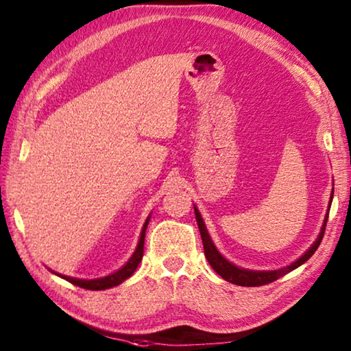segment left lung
I'll return each mask as SVG.
<instances>
[{"mask_svg": "<svg viewBox=\"0 0 351 351\" xmlns=\"http://www.w3.org/2000/svg\"><path fill=\"white\" fill-rule=\"evenodd\" d=\"M332 195H334V184H332V191H331V198H329V205H328V211H326V216H325V221H323V226L320 233H318V237L313 244L311 245L309 249L306 250L304 254L301 255L300 258H296L293 263L284 266V268H279V269H273V271H254V269H245L241 268V266H237L232 261H228L223 255L219 252L216 245H214L211 237H209L208 230L205 222H203V217L200 211H198V208L193 205V211H195V219H197V226L198 230H200V234H202V241H203V249H205V257L209 261V265H211V268L216 271V273L223 277L227 282H232L234 285H241V287H258V285H265V284H269V282L277 280L279 277L289 274L290 271L296 269L298 266H301L302 263H306L307 260H309L313 252L318 249V245L322 243V238H323V233H325V227H326V221H328V214H329V208H331V202H332Z\"/></svg>", "mask_w": 351, "mask_h": 351, "instance_id": "1", "label": "left lung"}]
</instances>
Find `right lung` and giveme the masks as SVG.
Wrapping results in <instances>:
<instances>
[{"label": "right lung", "mask_w": 351, "mask_h": 351, "mask_svg": "<svg viewBox=\"0 0 351 351\" xmlns=\"http://www.w3.org/2000/svg\"><path fill=\"white\" fill-rule=\"evenodd\" d=\"M148 223H149V216L146 217V221L143 223L142 233H140V238H138V244H137V247H135V252L132 254V257H130L128 260V263L121 266L118 271H114V273L104 276V277H97V279H77V277L58 274V273H55V271H51V273H55L56 276H60V277H62V279H66L67 282H71V284L82 287V289H86V290H107V289H112V287L123 284L128 277L134 274V271L137 269V266L140 265V261H142V258H143L145 232H146V227H148Z\"/></svg>", "instance_id": "add662e5"}]
</instances>
